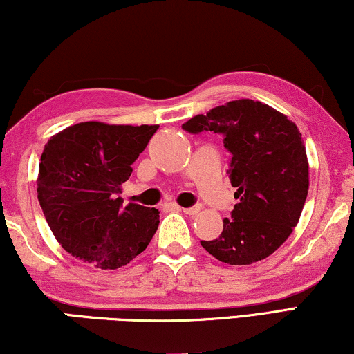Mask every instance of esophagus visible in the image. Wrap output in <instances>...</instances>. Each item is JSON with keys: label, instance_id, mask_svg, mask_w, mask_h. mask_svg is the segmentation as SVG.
Returning a JSON list of instances; mask_svg holds the SVG:
<instances>
[{"label": "esophagus", "instance_id": "obj_1", "mask_svg": "<svg viewBox=\"0 0 354 354\" xmlns=\"http://www.w3.org/2000/svg\"><path fill=\"white\" fill-rule=\"evenodd\" d=\"M179 210H183L184 213H186V215H189V216H194V215H197L198 212H201V207H191V208H179Z\"/></svg>", "mask_w": 354, "mask_h": 354}]
</instances>
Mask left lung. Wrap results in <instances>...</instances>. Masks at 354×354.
Masks as SVG:
<instances>
[{"label": "left lung", "mask_w": 354, "mask_h": 354, "mask_svg": "<svg viewBox=\"0 0 354 354\" xmlns=\"http://www.w3.org/2000/svg\"><path fill=\"white\" fill-rule=\"evenodd\" d=\"M186 131L223 134L231 152L229 179L237 187L231 218L205 250L227 265H252L274 253L300 220L310 186L305 142L297 125L252 99L218 106L183 125Z\"/></svg>", "instance_id": "8db88e82"}]
</instances>
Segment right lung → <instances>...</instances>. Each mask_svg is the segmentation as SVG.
Instances as JSON below:
<instances>
[{
    "instance_id": "obj_1",
    "label": "right lung",
    "mask_w": 354,
    "mask_h": 354,
    "mask_svg": "<svg viewBox=\"0 0 354 354\" xmlns=\"http://www.w3.org/2000/svg\"><path fill=\"white\" fill-rule=\"evenodd\" d=\"M158 125L83 122L49 139L39 158L38 201L49 227L72 257L117 270L146 250L158 210L128 203L122 183Z\"/></svg>"
}]
</instances>
